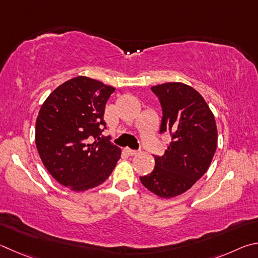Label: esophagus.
Wrapping results in <instances>:
<instances>
[{"instance_id":"1","label":"esophagus","mask_w":258,"mask_h":258,"mask_svg":"<svg viewBox=\"0 0 258 258\" xmlns=\"http://www.w3.org/2000/svg\"><path fill=\"white\" fill-rule=\"evenodd\" d=\"M124 151L126 152V154H128V155H132V156L139 154V151H135V150H132V148H125Z\"/></svg>"}]
</instances>
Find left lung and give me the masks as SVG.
I'll list each match as a JSON object with an SVG mask.
<instances>
[{"label":"left lung","mask_w":258,"mask_h":258,"mask_svg":"<svg viewBox=\"0 0 258 258\" xmlns=\"http://www.w3.org/2000/svg\"><path fill=\"white\" fill-rule=\"evenodd\" d=\"M160 99V134L169 133L164 155H153L155 168L141 177L143 186L162 198L181 195L205 174L218 146V129L209 105L196 89L182 83L151 88Z\"/></svg>","instance_id":"left-lung-1"}]
</instances>
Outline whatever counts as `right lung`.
<instances>
[{
  "label": "right lung",
  "mask_w": 258,
  "mask_h": 258,
  "mask_svg": "<svg viewBox=\"0 0 258 258\" xmlns=\"http://www.w3.org/2000/svg\"><path fill=\"white\" fill-rule=\"evenodd\" d=\"M115 88L79 76L54 89L40 107L35 142L52 177L75 191L99 186L110 177L121 150L102 133L104 111Z\"/></svg>",
  "instance_id": "right-lung-1"
}]
</instances>
